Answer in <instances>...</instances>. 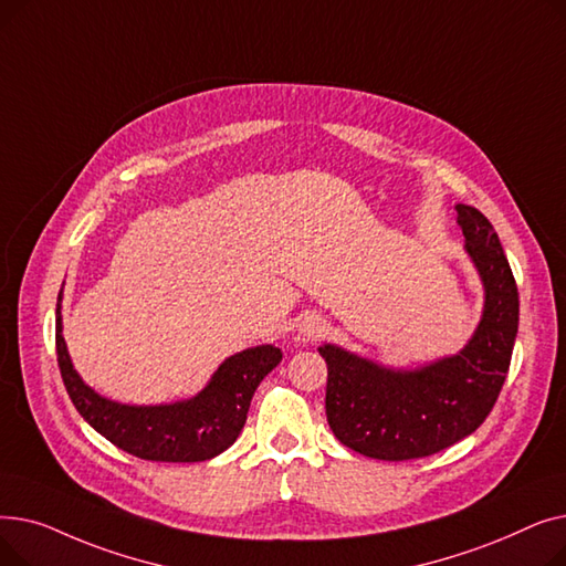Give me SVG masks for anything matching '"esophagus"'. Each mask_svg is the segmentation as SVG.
Here are the masks:
<instances>
[{
    "label": "esophagus",
    "mask_w": 566,
    "mask_h": 566,
    "mask_svg": "<svg viewBox=\"0 0 566 566\" xmlns=\"http://www.w3.org/2000/svg\"><path fill=\"white\" fill-rule=\"evenodd\" d=\"M328 331H331L328 321L321 318L318 314H305V316L301 318V323H298V337H301L303 342H307V344L318 342L321 337L328 335Z\"/></svg>",
    "instance_id": "34e87169"
}]
</instances>
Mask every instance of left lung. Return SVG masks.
I'll list each match as a JSON object with an SVG mask.
<instances>
[{"label":"left lung","instance_id":"8db88e82","mask_svg":"<svg viewBox=\"0 0 566 566\" xmlns=\"http://www.w3.org/2000/svg\"><path fill=\"white\" fill-rule=\"evenodd\" d=\"M465 252L484 284V312L457 355L420 369H390L335 344L318 348L328 365L325 415L337 440L380 461L431 457L478 429L507 378L518 333V289L493 224L457 203Z\"/></svg>","mask_w":566,"mask_h":566}]
</instances>
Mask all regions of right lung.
I'll return each instance as SVG.
<instances>
[{
    "label": "right lung",
    "instance_id": "1",
    "mask_svg": "<svg viewBox=\"0 0 566 566\" xmlns=\"http://www.w3.org/2000/svg\"><path fill=\"white\" fill-rule=\"evenodd\" d=\"M56 363L66 392L82 418L118 450L144 461L195 463L222 454L245 427L259 382L271 374L282 350L265 344L227 358L206 388L163 406H128L101 397L73 369L62 335V293L56 301Z\"/></svg>",
    "mask_w": 566,
    "mask_h": 566
}]
</instances>
